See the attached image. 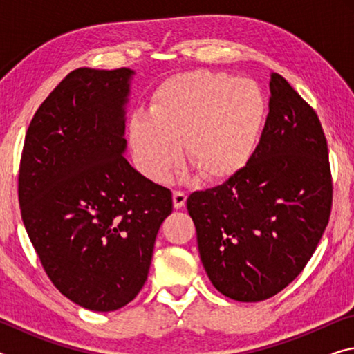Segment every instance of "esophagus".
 <instances>
[{"label":"esophagus","mask_w":354,"mask_h":354,"mask_svg":"<svg viewBox=\"0 0 354 354\" xmlns=\"http://www.w3.org/2000/svg\"><path fill=\"white\" fill-rule=\"evenodd\" d=\"M185 200H187V195L181 190H175L173 192V206L175 209H181L185 205Z\"/></svg>","instance_id":"obj_1"}]
</instances>
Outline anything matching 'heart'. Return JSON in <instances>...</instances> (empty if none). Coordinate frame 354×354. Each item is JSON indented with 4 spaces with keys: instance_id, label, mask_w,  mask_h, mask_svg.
<instances>
[{
    "instance_id": "b5f03b06",
    "label": "heart",
    "mask_w": 354,
    "mask_h": 354,
    "mask_svg": "<svg viewBox=\"0 0 354 354\" xmlns=\"http://www.w3.org/2000/svg\"><path fill=\"white\" fill-rule=\"evenodd\" d=\"M267 103L261 87L230 73L185 71L156 88L149 113L131 117L128 139L136 167L160 183L181 162L206 181H221L250 162Z\"/></svg>"
}]
</instances>
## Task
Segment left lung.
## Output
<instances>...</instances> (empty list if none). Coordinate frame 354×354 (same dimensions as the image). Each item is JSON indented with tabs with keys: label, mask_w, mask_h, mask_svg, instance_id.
<instances>
[{
	"label": "left lung",
	"mask_w": 354,
	"mask_h": 354,
	"mask_svg": "<svg viewBox=\"0 0 354 354\" xmlns=\"http://www.w3.org/2000/svg\"><path fill=\"white\" fill-rule=\"evenodd\" d=\"M250 162L217 187L194 192L187 211L203 267L236 301H262L306 266L333 203L328 143L315 111L278 73Z\"/></svg>",
	"instance_id": "1"
}]
</instances>
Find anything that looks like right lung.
Listing matches in <instances>:
<instances>
[{"instance_id":"1","label":"right lung","mask_w":354,"mask_h":354,"mask_svg":"<svg viewBox=\"0 0 354 354\" xmlns=\"http://www.w3.org/2000/svg\"><path fill=\"white\" fill-rule=\"evenodd\" d=\"M129 68H77L40 104L23 145L21 218L48 278L80 306L109 313L148 278L171 192L124 159Z\"/></svg>"}]
</instances>
